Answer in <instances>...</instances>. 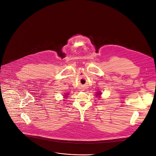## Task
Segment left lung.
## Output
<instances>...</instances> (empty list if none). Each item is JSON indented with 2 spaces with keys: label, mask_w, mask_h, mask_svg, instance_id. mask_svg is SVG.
I'll return each mask as SVG.
<instances>
[{
  "label": "left lung",
  "mask_w": 156,
  "mask_h": 156,
  "mask_svg": "<svg viewBox=\"0 0 156 156\" xmlns=\"http://www.w3.org/2000/svg\"><path fill=\"white\" fill-rule=\"evenodd\" d=\"M97 96H98V95H101V93H100V92H99V93H98V94H97Z\"/></svg>",
  "instance_id": "1"
}]
</instances>
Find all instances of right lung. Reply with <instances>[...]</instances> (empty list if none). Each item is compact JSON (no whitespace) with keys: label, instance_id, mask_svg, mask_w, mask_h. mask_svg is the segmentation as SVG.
I'll return each instance as SVG.
<instances>
[{"label":"right lung","instance_id":"right-lung-1","mask_svg":"<svg viewBox=\"0 0 156 156\" xmlns=\"http://www.w3.org/2000/svg\"><path fill=\"white\" fill-rule=\"evenodd\" d=\"M66 95H67V94H66Z\"/></svg>","mask_w":156,"mask_h":156}]
</instances>
